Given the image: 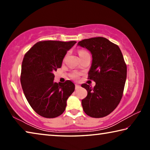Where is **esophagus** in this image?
<instances>
[{"label":"esophagus","instance_id":"34e87169","mask_svg":"<svg viewBox=\"0 0 150 150\" xmlns=\"http://www.w3.org/2000/svg\"><path fill=\"white\" fill-rule=\"evenodd\" d=\"M80 88V85H79L77 84H75V89L76 90L78 89V88Z\"/></svg>","mask_w":150,"mask_h":150}]
</instances>
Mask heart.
Here are the masks:
<instances>
[{"label": "heart", "mask_w": 150, "mask_h": 150, "mask_svg": "<svg viewBox=\"0 0 150 150\" xmlns=\"http://www.w3.org/2000/svg\"><path fill=\"white\" fill-rule=\"evenodd\" d=\"M85 53H87V52H86V51H85V50H81L79 51V55H81L83 54H85ZM79 75H80L79 73L78 72L75 71V72H73V73H71V77L73 79L77 80V79L79 78Z\"/></svg>", "instance_id": "obj_1"}]
</instances>
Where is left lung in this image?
<instances>
[{
  "label": "left lung",
  "instance_id": "obj_1",
  "mask_svg": "<svg viewBox=\"0 0 150 150\" xmlns=\"http://www.w3.org/2000/svg\"><path fill=\"white\" fill-rule=\"evenodd\" d=\"M78 45L92 54L88 79L96 83L93 88L81 85L87 91L81 101L83 110L91 117H105L117 107L123 95L127 67L122 54L117 45L103 37L83 40Z\"/></svg>",
  "mask_w": 150,
  "mask_h": 150
}]
</instances>
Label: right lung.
I'll use <instances>...</instances> for the list:
<instances>
[{
    "label": "right lung",
    "mask_w": 150,
    "mask_h": 150,
    "mask_svg": "<svg viewBox=\"0 0 150 150\" xmlns=\"http://www.w3.org/2000/svg\"><path fill=\"white\" fill-rule=\"evenodd\" d=\"M77 42L40 41L25 54L20 82L28 102L35 112L53 118L65 111L67 100L75 90L69 80L54 83V74L62 67L67 51Z\"/></svg>",
    "instance_id": "obj_1"
}]
</instances>
